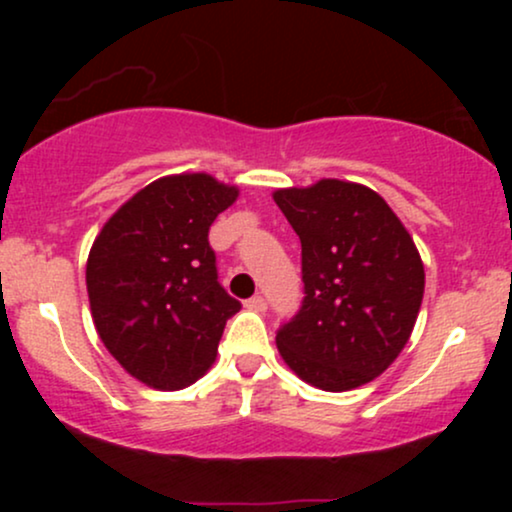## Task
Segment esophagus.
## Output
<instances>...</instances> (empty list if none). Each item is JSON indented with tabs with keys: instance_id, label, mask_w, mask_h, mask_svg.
Listing matches in <instances>:
<instances>
[{
	"instance_id": "34e87169",
	"label": "esophagus",
	"mask_w": 512,
	"mask_h": 512,
	"mask_svg": "<svg viewBox=\"0 0 512 512\" xmlns=\"http://www.w3.org/2000/svg\"><path fill=\"white\" fill-rule=\"evenodd\" d=\"M245 308L248 310H255V313H264V308H267V303H264L262 296H252L245 301Z\"/></svg>"
}]
</instances>
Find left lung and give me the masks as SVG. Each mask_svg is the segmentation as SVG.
<instances>
[{
    "mask_svg": "<svg viewBox=\"0 0 512 512\" xmlns=\"http://www.w3.org/2000/svg\"><path fill=\"white\" fill-rule=\"evenodd\" d=\"M301 238L303 303L276 332L298 378L346 392L385 373L409 342L424 298V262L378 192L344 180L276 190Z\"/></svg>",
    "mask_w": 512,
    "mask_h": 512,
    "instance_id": "1",
    "label": "left lung"
}]
</instances>
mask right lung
<instances>
[{
	"mask_svg": "<svg viewBox=\"0 0 512 512\" xmlns=\"http://www.w3.org/2000/svg\"><path fill=\"white\" fill-rule=\"evenodd\" d=\"M236 197L207 173L168 175L122 204L93 240L86 289L96 330L149 387L182 390L202 378L240 310L209 245L211 223Z\"/></svg>",
	"mask_w": 512,
	"mask_h": 512,
	"instance_id": "obj_1",
	"label": "right lung"
}]
</instances>
